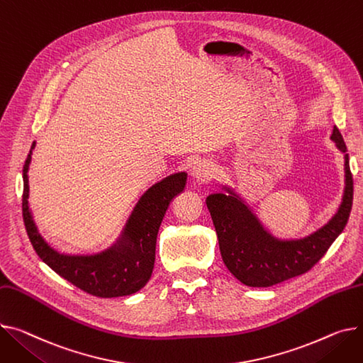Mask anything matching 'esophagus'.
I'll return each instance as SVG.
<instances>
[{
    "mask_svg": "<svg viewBox=\"0 0 363 363\" xmlns=\"http://www.w3.org/2000/svg\"><path fill=\"white\" fill-rule=\"evenodd\" d=\"M192 178H194L199 184L208 182L213 178V167L210 163L204 160H199L192 164Z\"/></svg>",
    "mask_w": 363,
    "mask_h": 363,
    "instance_id": "obj_1",
    "label": "esophagus"
}]
</instances>
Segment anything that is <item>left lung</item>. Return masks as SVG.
I'll return each instance as SVG.
<instances>
[{"mask_svg":"<svg viewBox=\"0 0 363 363\" xmlns=\"http://www.w3.org/2000/svg\"><path fill=\"white\" fill-rule=\"evenodd\" d=\"M331 140L345 153L346 188L339 211L315 233L298 240H279L264 230L252 211L233 191L207 197V208L219 239V248L228 270L251 287H270L309 272L339 236L350 216L353 177L345 140L334 125Z\"/></svg>","mask_w":363,"mask_h":363,"instance_id":"1","label":"left lung"}]
</instances>
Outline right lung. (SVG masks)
Listing matches in <instances>:
<instances>
[{"label":"right lung","mask_w":363,"mask_h":363,"mask_svg":"<svg viewBox=\"0 0 363 363\" xmlns=\"http://www.w3.org/2000/svg\"><path fill=\"white\" fill-rule=\"evenodd\" d=\"M35 143L32 144V149ZM23 166V222L30 242L50 267L83 292L98 298H116L135 294L152 276L156 257V239L169 203L184 189L186 174H175L153 185L135 206L118 244L96 255H64L48 245L29 211L28 167Z\"/></svg>","instance_id":"add662e5"}]
</instances>
